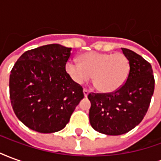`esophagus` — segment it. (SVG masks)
<instances>
[{
    "label": "esophagus",
    "mask_w": 161,
    "mask_h": 161,
    "mask_svg": "<svg viewBox=\"0 0 161 161\" xmlns=\"http://www.w3.org/2000/svg\"><path fill=\"white\" fill-rule=\"evenodd\" d=\"M89 93H90L89 90H87V89H84V94L85 97H87V96L89 95Z\"/></svg>",
    "instance_id": "obj_1"
}]
</instances>
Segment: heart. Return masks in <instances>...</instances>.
Instances as JSON below:
<instances>
[{"instance_id": "1", "label": "heart", "mask_w": 161, "mask_h": 161, "mask_svg": "<svg viewBox=\"0 0 161 161\" xmlns=\"http://www.w3.org/2000/svg\"><path fill=\"white\" fill-rule=\"evenodd\" d=\"M80 59H70L66 64L67 72L77 84L93 76L96 88L107 93L120 89L128 79L130 62L123 53L91 52L83 54Z\"/></svg>"}]
</instances>
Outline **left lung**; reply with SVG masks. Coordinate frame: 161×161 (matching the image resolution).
I'll return each instance as SVG.
<instances>
[{
	"label": "left lung",
	"instance_id": "8db88e82",
	"mask_svg": "<svg viewBox=\"0 0 161 161\" xmlns=\"http://www.w3.org/2000/svg\"><path fill=\"white\" fill-rule=\"evenodd\" d=\"M121 50L130 62L126 83L113 92L88 95L91 127L108 135H123L135 128L147 114L154 91L150 63L131 50Z\"/></svg>",
	"mask_w": 161,
	"mask_h": 161
}]
</instances>
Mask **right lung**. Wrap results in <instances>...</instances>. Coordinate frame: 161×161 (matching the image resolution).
I'll use <instances>...</instances> for the list:
<instances>
[{
	"label": "right lung",
	"mask_w": 161,
	"mask_h": 161,
	"mask_svg": "<svg viewBox=\"0 0 161 161\" xmlns=\"http://www.w3.org/2000/svg\"><path fill=\"white\" fill-rule=\"evenodd\" d=\"M71 48L52 44L19 57L9 77L13 109L19 121L39 133H54L69 122L84 98L83 87L66 72Z\"/></svg>",
	"instance_id": "add662e5"
}]
</instances>
